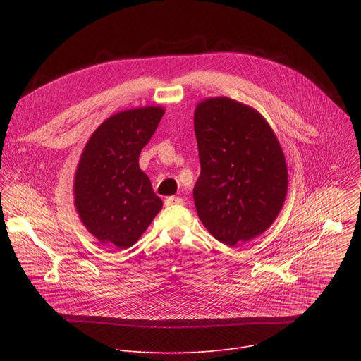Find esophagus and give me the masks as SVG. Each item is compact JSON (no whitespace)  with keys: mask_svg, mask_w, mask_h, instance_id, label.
Segmentation results:
<instances>
[{"mask_svg":"<svg viewBox=\"0 0 361 361\" xmlns=\"http://www.w3.org/2000/svg\"><path fill=\"white\" fill-rule=\"evenodd\" d=\"M176 204H184V200L180 198V197H169L166 200V205H176Z\"/></svg>","mask_w":361,"mask_h":361,"instance_id":"esophagus-1","label":"esophagus"}]
</instances>
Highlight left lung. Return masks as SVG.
Returning a JSON list of instances; mask_svg holds the SVG:
<instances>
[{"mask_svg":"<svg viewBox=\"0 0 361 361\" xmlns=\"http://www.w3.org/2000/svg\"><path fill=\"white\" fill-rule=\"evenodd\" d=\"M194 131L201 173L192 195L204 227L227 245L263 234L288 187L284 154L270 124L250 106L213 97L197 104Z\"/></svg>","mask_w":361,"mask_h":361,"instance_id":"obj_1","label":"left lung"}]
</instances>
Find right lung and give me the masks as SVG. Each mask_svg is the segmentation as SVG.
Listing matches in <instances>:
<instances>
[{
  "mask_svg": "<svg viewBox=\"0 0 361 361\" xmlns=\"http://www.w3.org/2000/svg\"><path fill=\"white\" fill-rule=\"evenodd\" d=\"M163 114L159 106L120 111L98 126L82 149L74 204L81 223L102 244L131 247L163 207L138 166Z\"/></svg>",
  "mask_w": 361,
  "mask_h": 361,
  "instance_id": "obj_1",
  "label": "right lung"
}]
</instances>
